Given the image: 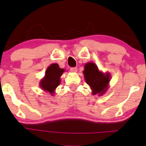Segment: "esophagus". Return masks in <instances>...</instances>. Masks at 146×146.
Instances as JSON below:
<instances>
[{
	"mask_svg": "<svg viewBox=\"0 0 146 146\" xmlns=\"http://www.w3.org/2000/svg\"><path fill=\"white\" fill-rule=\"evenodd\" d=\"M70 71L73 72V73H76L78 70V68L77 67H73V68H70Z\"/></svg>",
	"mask_w": 146,
	"mask_h": 146,
	"instance_id": "1",
	"label": "esophagus"
}]
</instances>
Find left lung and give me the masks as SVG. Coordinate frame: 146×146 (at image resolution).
Returning a JSON list of instances; mask_svg holds the SVG:
<instances>
[{
	"label": "left lung",
	"instance_id": "obj_1",
	"mask_svg": "<svg viewBox=\"0 0 146 146\" xmlns=\"http://www.w3.org/2000/svg\"><path fill=\"white\" fill-rule=\"evenodd\" d=\"M83 70L85 82L90 85L92 90V95H104L108 89L110 81V74L109 73H103L100 71L95 63L89 62L85 65Z\"/></svg>",
	"mask_w": 146,
	"mask_h": 146
}]
</instances>
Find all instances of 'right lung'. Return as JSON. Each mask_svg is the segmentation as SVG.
Instances as JSON below:
<instances>
[{"mask_svg": "<svg viewBox=\"0 0 146 146\" xmlns=\"http://www.w3.org/2000/svg\"><path fill=\"white\" fill-rule=\"evenodd\" d=\"M65 71L64 69L60 68L57 64H52L47 68L45 76L41 80V88L51 95H54L55 89L59 85L61 80L60 77Z\"/></svg>", "mask_w": 146, "mask_h": 146, "instance_id": "right-lung-1", "label": "right lung"}]
</instances>
